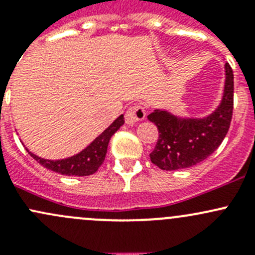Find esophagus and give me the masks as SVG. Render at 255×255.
<instances>
[{"instance_id": "obj_1", "label": "esophagus", "mask_w": 255, "mask_h": 255, "mask_svg": "<svg viewBox=\"0 0 255 255\" xmlns=\"http://www.w3.org/2000/svg\"><path fill=\"white\" fill-rule=\"evenodd\" d=\"M144 118H145V110L139 105L129 107L128 111L126 112V123L129 126H134L135 123L143 121Z\"/></svg>"}]
</instances>
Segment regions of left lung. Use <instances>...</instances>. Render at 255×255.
Returning a JSON list of instances; mask_svg holds the SVG:
<instances>
[{
    "mask_svg": "<svg viewBox=\"0 0 255 255\" xmlns=\"http://www.w3.org/2000/svg\"><path fill=\"white\" fill-rule=\"evenodd\" d=\"M233 112V71L225 65V86L220 105L206 117H181L155 109L148 116L159 129L151 163L166 171L194 166L220 146L230 129Z\"/></svg>",
    "mask_w": 255,
    "mask_h": 255,
    "instance_id": "1",
    "label": "left lung"
}]
</instances>
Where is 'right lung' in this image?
I'll list each match as a JSON object with an SVG mask.
<instances>
[{
	"mask_svg": "<svg viewBox=\"0 0 255 255\" xmlns=\"http://www.w3.org/2000/svg\"><path fill=\"white\" fill-rule=\"evenodd\" d=\"M125 125V118L123 115L116 118L111 123V126L106 128L97 138H95L89 145L81 151L73 156H69L65 159H58V160H49V159L40 158L35 154L30 153L27 149L28 153L33 156V159L38 161L40 165L49 169L51 171L66 176H87L96 173L97 169L104 163L105 156L107 153V146H109L110 139L121 126Z\"/></svg>",
	"mask_w": 255,
	"mask_h": 255,
	"instance_id": "obj_1",
	"label": "right lung"
}]
</instances>
